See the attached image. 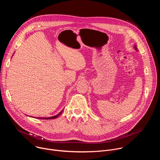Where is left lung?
<instances>
[{"label":"left lung","instance_id":"obj_1","mask_svg":"<svg viewBox=\"0 0 160 160\" xmlns=\"http://www.w3.org/2000/svg\"><path fill=\"white\" fill-rule=\"evenodd\" d=\"M135 49H137V48H136V46L135 45Z\"/></svg>","mask_w":160,"mask_h":160}]
</instances>
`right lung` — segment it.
I'll use <instances>...</instances> for the list:
<instances>
[{
	"label": "right lung",
	"mask_w": 160,
	"mask_h": 160,
	"mask_svg": "<svg viewBox=\"0 0 160 160\" xmlns=\"http://www.w3.org/2000/svg\"><path fill=\"white\" fill-rule=\"evenodd\" d=\"M62 111H61L59 114H58V115H55V116H54V117H48V118H38V117H37V118H40V119H44V120H49V119H55V118H57L62 113Z\"/></svg>",
	"instance_id": "1"
}]
</instances>
